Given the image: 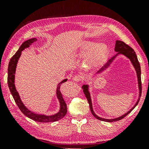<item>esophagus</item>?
I'll use <instances>...</instances> for the list:
<instances>
[{
    "instance_id": "esophagus-1",
    "label": "esophagus",
    "mask_w": 149,
    "mask_h": 149,
    "mask_svg": "<svg viewBox=\"0 0 149 149\" xmlns=\"http://www.w3.org/2000/svg\"><path fill=\"white\" fill-rule=\"evenodd\" d=\"M83 79H84V76L81 75H76L73 77V80L75 82H79V81H83Z\"/></svg>"
}]
</instances>
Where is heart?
Instances as JSON below:
<instances>
[{"label": "heart", "instance_id": "heart-1", "mask_svg": "<svg viewBox=\"0 0 149 149\" xmlns=\"http://www.w3.org/2000/svg\"><path fill=\"white\" fill-rule=\"evenodd\" d=\"M86 50L84 62L88 65H93L102 60L107 53V48L102 43L93 45L92 42H85L80 47V51L83 53Z\"/></svg>", "mask_w": 149, "mask_h": 149}]
</instances>
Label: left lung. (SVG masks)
<instances>
[{
	"mask_svg": "<svg viewBox=\"0 0 149 149\" xmlns=\"http://www.w3.org/2000/svg\"><path fill=\"white\" fill-rule=\"evenodd\" d=\"M115 51L116 52H118L115 56H113V57L111 58L110 59L108 60V61L105 63L104 66H103L102 68H100L98 72H96V74H98V73H100L104 71V70L107 68V66L109 65V64L111 63V62L113 61L116 56H117L119 54H123L124 56H126V57H128L130 61L132 62V64L134 66L135 69H136V71L137 73V80H138V85H139V98L137 100V101L136 102V104L134 105V106L132 108V109L129 111L127 112L125 114L122 115L121 117H119L118 118H113V119H107V118H101L99 117L98 116H97L95 113H94L93 109V105H92V102H91V95H90V93H89L88 91V85H83L82 86V88L83 90V93L85 94V95L86 96V99L88 102L89 104V106H90V109L91 111L92 114L93 115V116L95 118H96L97 119H98L102 121H105V122H108V123H111V122H114V121H118L120 120L121 119H123V118L126 117V115H128L130 113L132 110H133L135 107H136V105L138 104V103L139 102L140 100V97L141 96V91H142V86H141V67H140V64L138 61V59H137V55L136 54V52H135L134 50L129 46L128 45L126 44L124 42L120 41V40H117L116 41V44H115Z\"/></svg>",
	"mask_w": 149,
	"mask_h": 149,
	"instance_id": "left-lung-1",
	"label": "left lung"
}]
</instances>
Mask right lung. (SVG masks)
<instances>
[{
  "instance_id": "right-lung-1",
  "label": "right lung",
  "mask_w": 149,
  "mask_h": 149,
  "mask_svg": "<svg viewBox=\"0 0 149 149\" xmlns=\"http://www.w3.org/2000/svg\"><path fill=\"white\" fill-rule=\"evenodd\" d=\"M37 40L36 38H32L26 40V41L24 42L20 47L19 48L17 52L13 55L12 58H11L10 61L9 62L8 64V87L10 88V93L12 94L13 99L17 105L18 107L19 108L21 111L22 112L24 115L26 117L31 118V119L33 120L36 122H40V123H49V122H55L58 120L63 118L64 116L66 115L67 113V106L65 101L64 100L63 95L61 92V84L66 82L67 79H64L62 81L61 83L58 84L57 88H56V96L58 99L59 102H60V110L59 111L56 113L55 115L47 116L45 115H40V114H36L33 112L29 110L27 108L25 107V105L23 104V103L21 101L20 98V96L19 95V93L17 91H16L15 84H14V80H15V69L16 66H17V64L19 58L21 51H23L25 48L29 47L32 43L35 42Z\"/></svg>"
}]
</instances>
